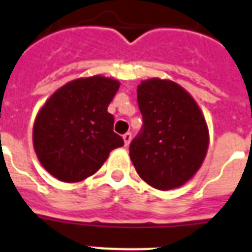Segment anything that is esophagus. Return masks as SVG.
Here are the masks:
<instances>
[{
  "instance_id": "1",
  "label": "esophagus",
  "mask_w": 252,
  "mask_h": 252,
  "mask_svg": "<svg viewBox=\"0 0 252 252\" xmlns=\"http://www.w3.org/2000/svg\"><path fill=\"white\" fill-rule=\"evenodd\" d=\"M123 139H124V144L129 145V143H131V140H132L131 132H126V133H124V135H123Z\"/></svg>"
}]
</instances>
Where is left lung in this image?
<instances>
[{
  "instance_id": "obj_1",
  "label": "left lung",
  "mask_w": 252,
  "mask_h": 252,
  "mask_svg": "<svg viewBox=\"0 0 252 252\" xmlns=\"http://www.w3.org/2000/svg\"><path fill=\"white\" fill-rule=\"evenodd\" d=\"M137 104L143 126L129 156L139 176L161 191L183 186L200 168L208 148L202 111L180 85L160 79L137 87Z\"/></svg>"
}]
</instances>
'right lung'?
I'll return each instance as SVG.
<instances>
[{"label": "right lung", "instance_id": "right-lung-1", "mask_svg": "<svg viewBox=\"0 0 252 252\" xmlns=\"http://www.w3.org/2000/svg\"><path fill=\"white\" fill-rule=\"evenodd\" d=\"M120 87L102 76L70 81L41 108L33 126V144L42 167L55 178L76 183L97 172L109 152L123 147L107 111Z\"/></svg>", "mask_w": 252, "mask_h": 252}]
</instances>
